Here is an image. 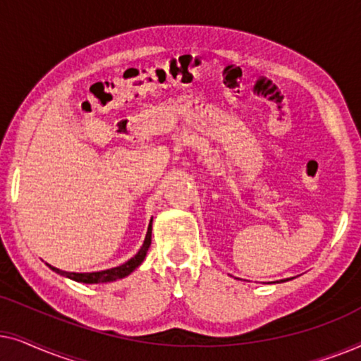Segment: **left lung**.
Here are the masks:
<instances>
[{
    "label": "left lung",
    "mask_w": 361,
    "mask_h": 361,
    "mask_svg": "<svg viewBox=\"0 0 361 361\" xmlns=\"http://www.w3.org/2000/svg\"><path fill=\"white\" fill-rule=\"evenodd\" d=\"M284 281H288V279H281V283H284Z\"/></svg>",
    "instance_id": "1"
}]
</instances>
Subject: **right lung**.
<instances>
[{
  "label": "right lung",
  "mask_w": 361,
  "mask_h": 361,
  "mask_svg": "<svg viewBox=\"0 0 361 361\" xmlns=\"http://www.w3.org/2000/svg\"><path fill=\"white\" fill-rule=\"evenodd\" d=\"M151 233H152V219L149 221V225H147L145 243H142L140 251H137V253L133 256L131 259H128L126 263L116 266V268H110V269H105V271H97V273H68V271H62L59 268H54V266H51V264H47V266L54 271V273L66 276V278L72 279V281H77V283L100 284V283H111V281L123 279V278H126V276H130L133 271H135L137 266H140L142 261H145L147 250H149V246H151Z\"/></svg>",
  "instance_id": "right-lung-1"
}]
</instances>
